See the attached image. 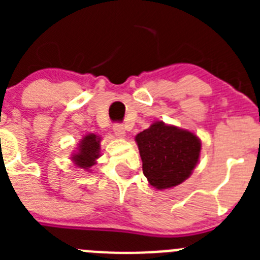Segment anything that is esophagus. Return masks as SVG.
<instances>
[{"label":"esophagus","instance_id":"esophagus-1","mask_svg":"<svg viewBox=\"0 0 260 260\" xmlns=\"http://www.w3.org/2000/svg\"><path fill=\"white\" fill-rule=\"evenodd\" d=\"M113 130H114V134H116L117 137H119V138L125 137V134H126L125 127H123V125H121V123H114Z\"/></svg>","mask_w":260,"mask_h":260}]
</instances>
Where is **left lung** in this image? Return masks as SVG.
<instances>
[{
	"mask_svg": "<svg viewBox=\"0 0 260 260\" xmlns=\"http://www.w3.org/2000/svg\"><path fill=\"white\" fill-rule=\"evenodd\" d=\"M143 174L153 187L171 189L187 180L201 155L197 135L162 121L152 123L135 137Z\"/></svg>",
	"mask_w": 260,
	"mask_h": 260,
	"instance_id": "1",
	"label": "left lung"
}]
</instances>
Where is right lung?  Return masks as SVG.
Wrapping results in <instances>:
<instances>
[{
    "label": "right lung",
    "instance_id": "obj_1",
    "mask_svg": "<svg viewBox=\"0 0 260 260\" xmlns=\"http://www.w3.org/2000/svg\"><path fill=\"white\" fill-rule=\"evenodd\" d=\"M100 156V137L88 134L80 141L78 152L73 155V161L79 168L89 171V168L96 164V158Z\"/></svg>",
    "mask_w": 260,
    "mask_h": 260
}]
</instances>
